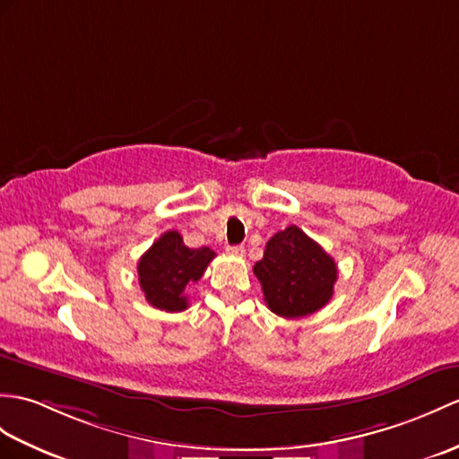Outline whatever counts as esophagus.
<instances>
[{
    "label": "esophagus",
    "mask_w": 459,
    "mask_h": 459,
    "mask_svg": "<svg viewBox=\"0 0 459 459\" xmlns=\"http://www.w3.org/2000/svg\"><path fill=\"white\" fill-rule=\"evenodd\" d=\"M227 252L232 254V255H244V247H227Z\"/></svg>",
    "instance_id": "obj_1"
}]
</instances>
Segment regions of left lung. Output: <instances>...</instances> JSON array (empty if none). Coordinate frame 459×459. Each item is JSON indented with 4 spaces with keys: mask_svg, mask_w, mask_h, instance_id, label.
<instances>
[{
    "mask_svg": "<svg viewBox=\"0 0 459 459\" xmlns=\"http://www.w3.org/2000/svg\"><path fill=\"white\" fill-rule=\"evenodd\" d=\"M254 275L272 313L301 318L333 299L338 268L321 244L291 225L268 240L264 258L254 264Z\"/></svg>",
    "mask_w": 459,
    "mask_h": 459,
    "instance_id": "obj_1",
    "label": "left lung"
}]
</instances>
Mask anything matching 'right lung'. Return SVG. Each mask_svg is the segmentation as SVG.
Instances as JSON below:
<instances>
[{
    "instance_id": "1",
    "label": "right lung",
    "mask_w": 459,
    "mask_h": 459,
    "mask_svg": "<svg viewBox=\"0 0 459 459\" xmlns=\"http://www.w3.org/2000/svg\"><path fill=\"white\" fill-rule=\"evenodd\" d=\"M215 252L189 248L178 230H168L138 260V283L146 301L166 313L187 308V285L201 280Z\"/></svg>"
}]
</instances>
